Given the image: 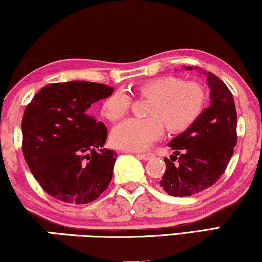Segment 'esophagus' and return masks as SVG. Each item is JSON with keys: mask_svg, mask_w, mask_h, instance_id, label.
Instances as JSON below:
<instances>
[{"mask_svg": "<svg viewBox=\"0 0 262 262\" xmlns=\"http://www.w3.org/2000/svg\"><path fill=\"white\" fill-rule=\"evenodd\" d=\"M136 157L140 158L141 160H149L150 158H153V154L147 153V154H136Z\"/></svg>", "mask_w": 262, "mask_h": 262, "instance_id": "34e87169", "label": "esophagus"}]
</instances>
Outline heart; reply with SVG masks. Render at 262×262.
I'll return each mask as SVG.
<instances>
[{"instance_id":"obj_1","label":"heart","mask_w":262,"mask_h":262,"mask_svg":"<svg viewBox=\"0 0 262 262\" xmlns=\"http://www.w3.org/2000/svg\"><path fill=\"white\" fill-rule=\"evenodd\" d=\"M141 97L154 99L149 109V120L129 119L112 130L113 145L132 152H142L164 135L165 128L172 133L184 132L192 126L203 113L205 93L200 85L186 83L183 78L165 76L150 79L136 88ZM130 97L119 90L110 95L102 105L106 120L119 121L130 108Z\"/></svg>"}]
</instances>
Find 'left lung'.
Returning <instances> with one entry per match:
<instances>
[{"label": "left lung", "instance_id": "8db88e82", "mask_svg": "<svg viewBox=\"0 0 262 262\" xmlns=\"http://www.w3.org/2000/svg\"><path fill=\"white\" fill-rule=\"evenodd\" d=\"M203 73L210 88V106L189 129L168 142L174 152L171 160L164 159L166 171L160 186L174 197L192 196L212 186L226 171L237 142L233 94L213 73Z\"/></svg>", "mask_w": 262, "mask_h": 262}]
</instances>
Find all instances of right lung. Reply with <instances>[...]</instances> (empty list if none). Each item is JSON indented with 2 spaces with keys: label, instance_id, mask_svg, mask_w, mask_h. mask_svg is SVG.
Listing matches in <instances>:
<instances>
[{
  "label": "right lung",
  "instance_id": "1",
  "mask_svg": "<svg viewBox=\"0 0 262 262\" xmlns=\"http://www.w3.org/2000/svg\"><path fill=\"white\" fill-rule=\"evenodd\" d=\"M114 88L72 80L49 84L22 117V152L43 191L65 203L97 200L113 178L117 154L103 148L108 130L89 115Z\"/></svg>",
  "mask_w": 262,
  "mask_h": 262
}]
</instances>
